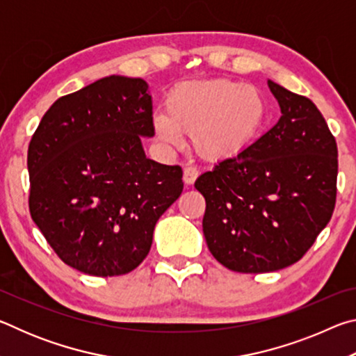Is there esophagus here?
Segmentation results:
<instances>
[{"label": "esophagus", "instance_id": "esophagus-1", "mask_svg": "<svg viewBox=\"0 0 356 356\" xmlns=\"http://www.w3.org/2000/svg\"><path fill=\"white\" fill-rule=\"evenodd\" d=\"M197 174H200V171H197L195 166H186L184 170V182L186 185H193L197 179Z\"/></svg>", "mask_w": 356, "mask_h": 356}]
</instances>
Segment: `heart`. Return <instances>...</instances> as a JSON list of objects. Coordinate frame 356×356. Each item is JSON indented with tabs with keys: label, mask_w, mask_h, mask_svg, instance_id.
I'll return each mask as SVG.
<instances>
[{
	"label": "heart",
	"mask_w": 356,
	"mask_h": 356,
	"mask_svg": "<svg viewBox=\"0 0 356 356\" xmlns=\"http://www.w3.org/2000/svg\"><path fill=\"white\" fill-rule=\"evenodd\" d=\"M262 94L251 84L232 80L180 83L166 99V113H155V136L177 146L180 131L191 134L193 149L206 160L237 154L259 135L265 122Z\"/></svg>",
	"instance_id": "heart-1"
}]
</instances>
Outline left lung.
Instances as JSON below:
<instances>
[{
	"label": "left lung",
	"instance_id": "left-lung-1",
	"mask_svg": "<svg viewBox=\"0 0 356 356\" xmlns=\"http://www.w3.org/2000/svg\"><path fill=\"white\" fill-rule=\"evenodd\" d=\"M281 118L232 159L201 174L202 232L226 268L268 273L300 261L328 225L336 202L337 147L309 99L272 80Z\"/></svg>",
	"mask_w": 356,
	"mask_h": 356
}]
</instances>
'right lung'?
<instances>
[{"instance_id":"add662e5","label":"right lung","mask_w":356,"mask_h":356,"mask_svg":"<svg viewBox=\"0 0 356 356\" xmlns=\"http://www.w3.org/2000/svg\"><path fill=\"white\" fill-rule=\"evenodd\" d=\"M155 135L141 78L110 75L64 95L28 147L29 212L61 261L91 276L135 270L184 190L182 168L146 156Z\"/></svg>"}]
</instances>
